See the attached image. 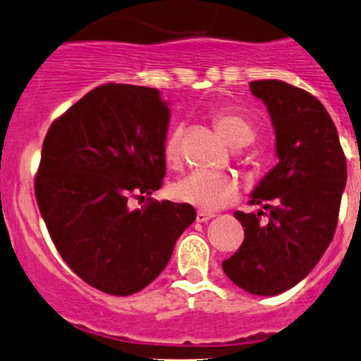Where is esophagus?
Returning <instances> with one entry per match:
<instances>
[{
    "label": "esophagus",
    "instance_id": "1",
    "mask_svg": "<svg viewBox=\"0 0 361 361\" xmlns=\"http://www.w3.org/2000/svg\"><path fill=\"white\" fill-rule=\"evenodd\" d=\"M213 216H214L213 213H204V211H199L197 216H195V220H197L199 224H206V221H209Z\"/></svg>",
    "mask_w": 361,
    "mask_h": 361
}]
</instances>
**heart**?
<instances>
[{
    "mask_svg": "<svg viewBox=\"0 0 361 361\" xmlns=\"http://www.w3.org/2000/svg\"><path fill=\"white\" fill-rule=\"evenodd\" d=\"M218 133L232 147H246L255 140V127L246 116L234 111H218L213 115ZM181 130L173 129L164 140L162 155L169 167H178L181 160ZM171 195L176 201L190 204L201 211H220L239 199V183L231 174L195 171L178 180L171 187Z\"/></svg>",
    "mask_w": 361,
    "mask_h": 361,
    "instance_id": "b5f03b06",
    "label": "heart"
}]
</instances>
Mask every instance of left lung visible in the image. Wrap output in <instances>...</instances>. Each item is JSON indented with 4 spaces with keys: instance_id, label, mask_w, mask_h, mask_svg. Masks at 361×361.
Returning <instances> with one entry per match:
<instances>
[{
    "instance_id": "1",
    "label": "left lung",
    "mask_w": 361,
    "mask_h": 361,
    "mask_svg": "<svg viewBox=\"0 0 361 361\" xmlns=\"http://www.w3.org/2000/svg\"><path fill=\"white\" fill-rule=\"evenodd\" d=\"M250 89L271 113L279 162L251 194L262 209L234 213L245 241L221 267L246 292L278 295L302 281L332 243L348 166L336 123L312 94L281 80H255Z\"/></svg>"
}]
</instances>
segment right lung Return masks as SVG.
Returning a JSON list of instances; mask_svg holds the SVG:
<instances>
[{
  "mask_svg": "<svg viewBox=\"0 0 361 361\" xmlns=\"http://www.w3.org/2000/svg\"><path fill=\"white\" fill-rule=\"evenodd\" d=\"M167 123L157 89L104 83L57 116L43 141L39 213L69 269L104 293L150 285L195 220L190 204L150 197L166 176ZM130 198L145 204L133 210Z\"/></svg>",
  "mask_w": 361,
  "mask_h": 361,
  "instance_id": "1",
  "label": "right lung"
}]
</instances>
